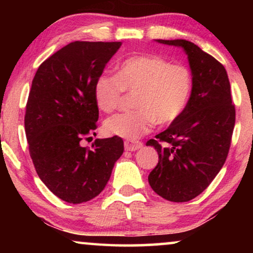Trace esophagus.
<instances>
[{
  "instance_id": "1",
  "label": "esophagus",
  "mask_w": 253,
  "mask_h": 253,
  "mask_svg": "<svg viewBox=\"0 0 253 253\" xmlns=\"http://www.w3.org/2000/svg\"><path fill=\"white\" fill-rule=\"evenodd\" d=\"M143 147V144L140 143V141H132V140H126L124 141V148H126V151H137L139 150V148Z\"/></svg>"
}]
</instances>
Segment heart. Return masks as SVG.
<instances>
[{
	"label": "heart",
	"mask_w": 253,
	"mask_h": 253,
	"mask_svg": "<svg viewBox=\"0 0 253 253\" xmlns=\"http://www.w3.org/2000/svg\"><path fill=\"white\" fill-rule=\"evenodd\" d=\"M193 88L192 74L183 64H170L155 55H134L120 62L115 76L100 75L93 93L102 112L119 108L123 93L136 92L134 110L117 114L105 122L107 133L136 140L152 130L155 123L175 122L188 106Z\"/></svg>",
	"instance_id": "b5f03b06"
}]
</instances>
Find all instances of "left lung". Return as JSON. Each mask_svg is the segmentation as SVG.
Returning a JSON list of instances; mask_svg holds the SVG:
<instances>
[{"instance_id":"obj_1","label":"left lung","mask_w":253,"mask_h":253,"mask_svg":"<svg viewBox=\"0 0 253 253\" xmlns=\"http://www.w3.org/2000/svg\"><path fill=\"white\" fill-rule=\"evenodd\" d=\"M157 41L185 51L193 88L181 117L147 141L159 154L148 183L162 198L184 203L200 195L222 168L233 136L235 106L227 71L219 61L190 41Z\"/></svg>"}]
</instances>
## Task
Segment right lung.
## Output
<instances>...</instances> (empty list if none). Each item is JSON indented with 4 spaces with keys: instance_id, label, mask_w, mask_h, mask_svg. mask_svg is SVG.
<instances>
[{
    "instance_id": "1",
    "label": "right lung",
    "mask_w": 253,
    "mask_h": 253,
    "mask_svg": "<svg viewBox=\"0 0 253 253\" xmlns=\"http://www.w3.org/2000/svg\"><path fill=\"white\" fill-rule=\"evenodd\" d=\"M121 44L75 41L48 57L32 81L25 113L30 155L44 185L67 203L98 196L123 154L117 136L82 145L99 119L94 82Z\"/></svg>"
}]
</instances>
